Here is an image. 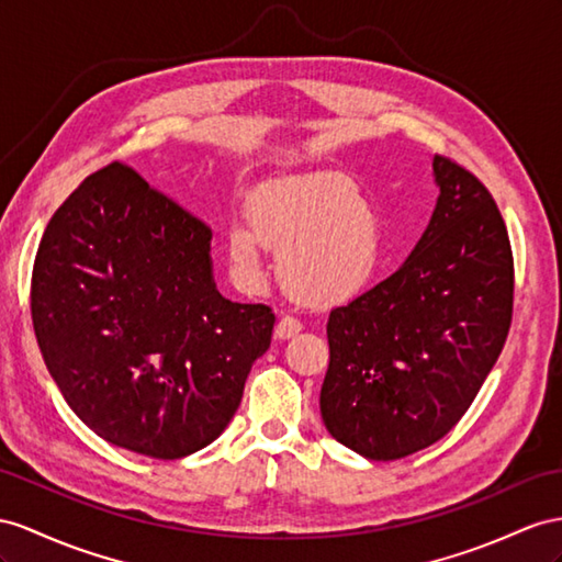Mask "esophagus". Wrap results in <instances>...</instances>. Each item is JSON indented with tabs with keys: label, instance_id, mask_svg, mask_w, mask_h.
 I'll return each mask as SVG.
<instances>
[{
	"label": "esophagus",
	"instance_id": "34e87169",
	"mask_svg": "<svg viewBox=\"0 0 562 562\" xmlns=\"http://www.w3.org/2000/svg\"><path fill=\"white\" fill-rule=\"evenodd\" d=\"M301 329H304V325H301V321H296L294 315H284V318H280L278 327H276V337L278 339H290L294 335H299Z\"/></svg>",
	"mask_w": 562,
	"mask_h": 562
}]
</instances>
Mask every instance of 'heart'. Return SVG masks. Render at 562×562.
<instances>
[{"instance_id": "obj_1", "label": "heart", "mask_w": 562, "mask_h": 562, "mask_svg": "<svg viewBox=\"0 0 562 562\" xmlns=\"http://www.w3.org/2000/svg\"><path fill=\"white\" fill-rule=\"evenodd\" d=\"M247 221L225 229V256L241 286L266 278L268 247L280 251L284 290L311 306H333L363 292L380 266V227L353 180L313 172L258 190Z\"/></svg>"}]
</instances>
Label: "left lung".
I'll list each match as a JSON object with an SVG mask.
<instances>
[{
  "label": "left lung",
  "instance_id": "left-lung-1",
  "mask_svg": "<svg viewBox=\"0 0 562 562\" xmlns=\"http://www.w3.org/2000/svg\"><path fill=\"white\" fill-rule=\"evenodd\" d=\"M437 206L394 276L329 313L321 415L370 460H396L456 427L498 361L513 318V251L486 187L431 161Z\"/></svg>",
  "mask_w": 562,
  "mask_h": 562
}]
</instances>
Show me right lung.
I'll return each instance as SVG.
<instances>
[{
	"mask_svg": "<svg viewBox=\"0 0 562 562\" xmlns=\"http://www.w3.org/2000/svg\"><path fill=\"white\" fill-rule=\"evenodd\" d=\"M211 227L109 164L52 215L31 311L49 375L94 435L176 460L223 435L276 315L213 282Z\"/></svg>",
	"mask_w": 562,
	"mask_h": 562,
	"instance_id": "right-lung-1",
	"label": "right lung"
}]
</instances>
